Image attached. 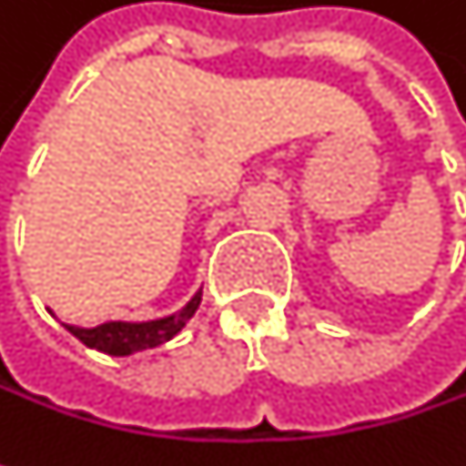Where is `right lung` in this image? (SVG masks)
Returning <instances> with one entry per match:
<instances>
[{"mask_svg": "<svg viewBox=\"0 0 466 466\" xmlns=\"http://www.w3.org/2000/svg\"><path fill=\"white\" fill-rule=\"evenodd\" d=\"M202 302V289L191 297V302L164 319L156 321H107V324L94 326V329H80V326L64 324L83 345L110 353V356H132L137 350H147L156 345H164L167 339H172L183 326L191 321V316L197 313Z\"/></svg>", "mask_w": 466, "mask_h": 466, "instance_id": "obj_1", "label": "right lung"}]
</instances>
